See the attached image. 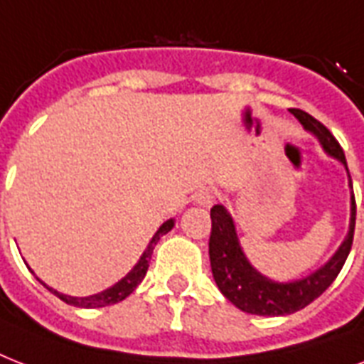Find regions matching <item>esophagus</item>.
<instances>
[{
  "mask_svg": "<svg viewBox=\"0 0 364 364\" xmlns=\"http://www.w3.org/2000/svg\"><path fill=\"white\" fill-rule=\"evenodd\" d=\"M194 202L202 208H211L213 202H215V193L211 188H200L196 196H194Z\"/></svg>",
  "mask_w": 364,
  "mask_h": 364,
  "instance_id": "obj_1",
  "label": "esophagus"
}]
</instances>
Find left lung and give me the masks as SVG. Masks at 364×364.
<instances>
[{
	"instance_id": "8db88e82",
	"label": "left lung",
	"mask_w": 364,
	"mask_h": 364,
	"mask_svg": "<svg viewBox=\"0 0 364 364\" xmlns=\"http://www.w3.org/2000/svg\"><path fill=\"white\" fill-rule=\"evenodd\" d=\"M299 122L304 126L306 132H310L316 137L323 151L333 156L344 166L348 171V187H350V228L346 234L344 242L334 251V255L314 270L308 276L293 282H276L260 274L249 259L245 257L240 243L236 223L232 215L223 204L211 208V236H210V262L211 274L215 279L217 287L236 308L245 314L253 316H289L294 311L302 310L314 302L317 296H321L331 283L342 270L348 255H350L351 242H353V230H355V196H353V185H351L350 170L346 162L344 151L334 136L314 117L306 111H291Z\"/></svg>"
}]
</instances>
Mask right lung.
<instances>
[{"label": "right lung", "instance_id": "add662e5", "mask_svg": "<svg viewBox=\"0 0 364 364\" xmlns=\"http://www.w3.org/2000/svg\"><path fill=\"white\" fill-rule=\"evenodd\" d=\"M173 227H176V219H168V221L162 223L159 230H156L153 238H151V242H149L147 249L143 251V255L136 262V266H134V268H132V270L128 272L122 279H119L115 285H111L109 289H105V291H102V293L98 294H90V296H82V299H79V296H70V294L58 293L56 289L48 287L47 283H43L39 277H37V279H39V282H41L48 291H50V293L56 294L60 300H64L65 304L77 306V308H104V306L117 304V302L124 300L128 294L134 293V289L143 282V277H145V274H147L149 260H151L154 245H156V242L160 240V236H164V234L170 232Z\"/></svg>", "mask_w": 364, "mask_h": 364}]
</instances>
